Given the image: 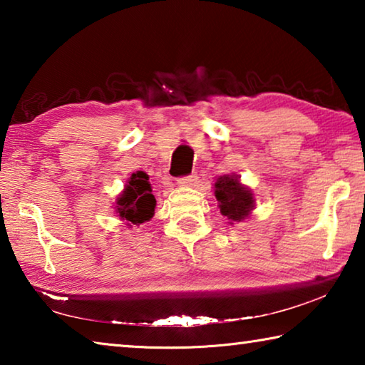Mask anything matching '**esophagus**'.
<instances>
[{"mask_svg": "<svg viewBox=\"0 0 365 365\" xmlns=\"http://www.w3.org/2000/svg\"><path fill=\"white\" fill-rule=\"evenodd\" d=\"M196 180H197V175L191 174V175H187V177L177 178V185H178V187H193Z\"/></svg>", "mask_w": 365, "mask_h": 365, "instance_id": "34e87169", "label": "esophagus"}]
</instances>
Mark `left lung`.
I'll return each mask as SVG.
<instances>
[{
    "mask_svg": "<svg viewBox=\"0 0 365 365\" xmlns=\"http://www.w3.org/2000/svg\"><path fill=\"white\" fill-rule=\"evenodd\" d=\"M214 195L220 214L227 217L230 225L248 219L256 207L255 193L242 183L237 174H225L215 178Z\"/></svg>",
    "mask_w": 365,
    "mask_h": 365,
    "instance_id": "1",
    "label": "left lung"
}]
</instances>
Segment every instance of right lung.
I'll list each match as a JSON object with an SVG mask.
<instances>
[{"label":"right lung","mask_w":365,"mask_h":365,"mask_svg":"<svg viewBox=\"0 0 365 365\" xmlns=\"http://www.w3.org/2000/svg\"><path fill=\"white\" fill-rule=\"evenodd\" d=\"M154 207H156V200L153 195L150 177L143 170L133 172L114 202L115 215L128 227L140 225L153 219Z\"/></svg>","instance_id":"1"}]
</instances>
